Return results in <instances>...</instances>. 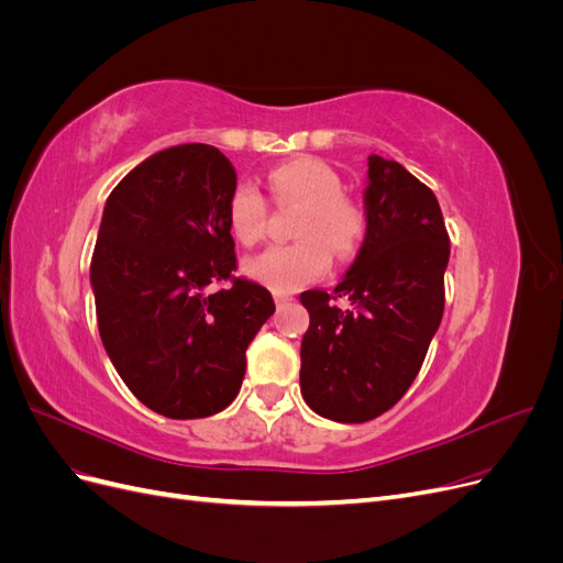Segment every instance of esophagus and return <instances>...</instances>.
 Listing matches in <instances>:
<instances>
[{
  "label": "esophagus",
  "mask_w": 563,
  "mask_h": 563,
  "mask_svg": "<svg viewBox=\"0 0 563 563\" xmlns=\"http://www.w3.org/2000/svg\"><path fill=\"white\" fill-rule=\"evenodd\" d=\"M288 300H291V298H288V296H282V294H277V296H275V302H277V310H282V308H284V305H288Z\"/></svg>",
  "instance_id": "34e87169"
}]
</instances>
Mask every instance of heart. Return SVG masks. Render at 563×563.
<instances>
[{
    "label": "heart",
    "instance_id": "b5f03b06",
    "mask_svg": "<svg viewBox=\"0 0 563 563\" xmlns=\"http://www.w3.org/2000/svg\"><path fill=\"white\" fill-rule=\"evenodd\" d=\"M269 195L279 207H296V244L269 246L244 261V275L277 294H294L329 272L332 249L350 258L364 236V213L343 192V180L314 157L275 166L267 176ZM267 203L251 183L236 185L228 199V228L240 244L251 246L265 234Z\"/></svg>",
    "mask_w": 563,
    "mask_h": 563
}]
</instances>
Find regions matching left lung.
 <instances>
[{
    "instance_id": "obj_1",
    "label": "left lung",
    "mask_w": 563,
    "mask_h": 563,
    "mask_svg": "<svg viewBox=\"0 0 563 563\" xmlns=\"http://www.w3.org/2000/svg\"><path fill=\"white\" fill-rule=\"evenodd\" d=\"M366 234L343 282L305 291L310 329L300 343V391L314 413L366 422L411 387L444 314L451 255L439 201L399 162L368 157ZM345 297L340 311L330 300Z\"/></svg>"
}]
</instances>
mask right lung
Returning a JSON list of instances; mask_svg holds the SVG:
<instances>
[{
    "instance_id": "1",
    "label": "right lung",
    "mask_w": 563,
    "mask_h": 563,
    "mask_svg": "<svg viewBox=\"0 0 563 563\" xmlns=\"http://www.w3.org/2000/svg\"><path fill=\"white\" fill-rule=\"evenodd\" d=\"M234 187L223 152L185 143L141 162L106 201L91 261L100 340L135 399L166 418L230 406L275 312L267 288L232 277ZM225 278L230 289L208 291Z\"/></svg>"
}]
</instances>
